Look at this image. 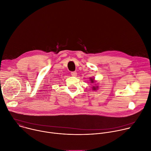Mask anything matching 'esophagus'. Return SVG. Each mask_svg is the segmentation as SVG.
<instances>
[{
    "label": "esophagus",
    "mask_w": 151,
    "mask_h": 151,
    "mask_svg": "<svg viewBox=\"0 0 151 151\" xmlns=\"http://www.w3.org/2000/svg\"><path fill=\"white\" fill-rule=\"evenodd\" d=\"M77 72H76V71H72V72L71 73V75L72 76H73V77L77 76Z\"/></svg>",
    "instance_id": "esophagus-1"
}]
</instances>
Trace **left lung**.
Wrapping results in <instances>:
<instances>
[{
    "label": "left lung",
    "mask_w": 151,
    "mask_h": 151,
    "mask_svg": "<svg viewBox=\"0 0 151 151\" xmlns=\"http://www.w3.org/2000/svg\"><path fill=\"white\" fill-rule=\"evenodd\" d=\"M90 80H91V82H92V83H93V82H94V80L92 79V78H90ZM93 89L94 90H96V87H93Z\"/></svg>",
    "instance_id": "obj_1"
}]
</instances>
